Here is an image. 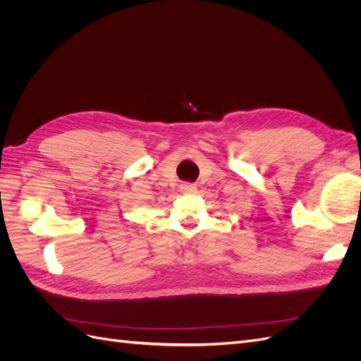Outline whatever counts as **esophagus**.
<instances>
[{
    "label": "esophagus",
    "mask_w": 361,
    "mask_h": 361,
    "mask_svg": "<svg viewBox=\"0 0 361 361\" xmlns=\"http://www.w3.org/2000/svg\"><path fill=\"white\" fill-rule=\"evenodd\" d=\"M180 191L185 194H192L197 191V187H195V183H190V182H183L180 185Z\"/></svg>",
    "instance_id": "34e87169"
}]
</instances>
